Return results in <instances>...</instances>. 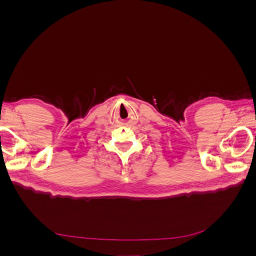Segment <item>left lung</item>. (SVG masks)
<instances>
[{
    "mask_svg": "<svg viewBox=\"0 0 256 256\" xmlns=\"http://www.w3.org/2000/svg\"><path fill=\"white\" fill-rule=\"evenodd\" d=\"M255 138H256V136H255Z\"/></svg>",
    "mask_w": 256,
    "mask_h": 256,
    "instance_id": "left-lung-1",
    "label": "left lung"
}]
</instances>
